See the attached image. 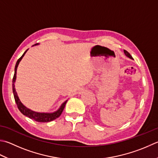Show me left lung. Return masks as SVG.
Masks as SVG:
<instances>
[{
  "label": "left lung",
  "instance_id": "1",
  "mask_svg": "<svg viewBox=\"0 0 158 158\" xmlns=\"http://www.w3.org/2000/svg\"><path fill=\"white\" fill-rule=\"evenodd\" d=\"M124 54H125L128 58H131V59H133V58H132V56L130 55V53L128 52H127L126 50H124Z\"/></svg>",
  "mask_w": 158,
  "mask_h": 158
}]
</instances>
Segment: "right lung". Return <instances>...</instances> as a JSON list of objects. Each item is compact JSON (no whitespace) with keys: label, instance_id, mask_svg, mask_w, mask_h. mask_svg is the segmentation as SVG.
<instances>
[{"label":"right lung","instance_id":"add662e5","mask_svg":"<svg viewBox=\"0 0 158 158\" xmlns=\"http://www.w3.org/2000/svg\"><path fill=\"white\" fill-rule=\"evenodd\" d=\"M38 43L34 44V45H38ZM28 49H27L26 51L24 52L23 56L20 57L19 60H17L16 66H15V69H14V78L12 80V89H13V94H14V99L15 101H16V103L17 105L18 108H19V111L22 113V114L28 117L29 118L32 119L36 122H39V123H48V122H51L55 119L58 118V117H60V115L63 111L64 108L65 106V105L67 102V100L66 101L62 104L59 107V109L54 112L52 113H40V112H36L34 111H32V110L28 109L27 107H26L21 102V101L20 100L19 96H18V94L16 93V89H15V82H16V71H17V68L19 64L20 63V60H22V58H23V56H25L26 52H27Z\"/></svg>","mask_w":158,"mask_h":158}]
</instances>
